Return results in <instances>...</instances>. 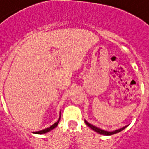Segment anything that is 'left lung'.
Wrapping results in <instances>:
<instances>
[{
	"instance_id": "left-lung-1",
	"label": "left lung",
	"mask_w": 149,
	"mask_h": 149,
	"mask_svg": "<svg viewBox=\"0 0 149 149\" xmlns=\"http://www.w3.org/2000/svg\"><path fill=\"white\" fill-rule=\"evenodd\" d=\"M85 123L89 127V128H91L93 130H94L95 132H98V133L101 134V135H113V134H116V133H118V132H119L123 131V129H125L127 126H125L123 127V128H122V129H117V130H115V131L113 132H108V131H105V130H102V129H99V128H97V127L94 126V125H91V124H89L88 122H86V121L85 120Z\"/></svg>"
}]
</instances>
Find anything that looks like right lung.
Wrapping results in <instances>:
<instances>
[{"label":"right lung","mask_w":149,"mask_h":149,"mask_svg":"<svg viewBox=\"0 0 149 149\" xmlns=\"http://www.w3.org/2000/svg\"><path fill=\"white\" fill-rule=\"evenodd\" d=\"M60 118H59V120H58L57 122H56V123H54V125H52L50 127H49V128H47V129H43V130H41V131L34 132V133L35 134H44V133H47V132H49V131H50V130H52V129H55L56 127L57 126L58 123H59V122H60Z\"/></svg>","instance_id":"obj_1"}]
</instances>
